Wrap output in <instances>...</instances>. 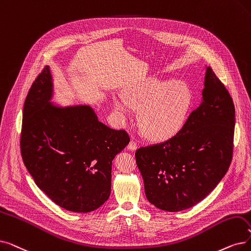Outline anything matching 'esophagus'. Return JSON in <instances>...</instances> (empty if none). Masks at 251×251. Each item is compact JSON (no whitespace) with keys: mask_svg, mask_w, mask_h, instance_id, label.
<instances>
[{"mask_svg":"<svg viewBox=\"0 0 251 251\" xmlns=\"http://www.w3.org/2000/svg\"><path fill=\"white\" fill-rule=\"evenodd\" d=\"M128 149L131 150V151H135L137 149V143L134 139L130 140V143L128 144Z\"/></svg>","mask_w":251,"mask_h":251,"instance_id":"obj_1","label":"esophagus"}]
</instances>
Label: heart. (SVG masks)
<instances>
[{
	"instance_id": "heart-1",
	"label": "heart",
	"mask_w": 251,
	"mask_h": 251,
	"mask_svg": "<svg viewBox=\"0 0 251 251\" xmlns=\"http://www.w3.org/2000/svg\"><path fill=\"white\" fill-rule=\"evenodd\" d=\"M125 99L114 100L116 111L127 119L132 107L139 108L138 124L151 139L165 140L182 127L192 104V92L181 81L166 82L150 78L128 87Z\"/></svg>"
}]
</instances>
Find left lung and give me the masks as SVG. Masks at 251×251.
<instances>
[{
  "instance_id": "left-lung-1",
  "label": "left lung",
  "mask_w": 251,
  "mask_h": 251,
  "mask_svg": "<svg viewBox=\"0 0 251 251\" xmlns=\"http://www.w3.org/2000/svg\"><path fill=\"white\" fill-rule=\"evenodd\" d=\"M203 97L179 131L135 151L148 200L176 212L202 201L225 176L233 158L235 106L225 84L207 68Z\"/></svg>"
}]
</instances>
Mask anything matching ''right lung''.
Returning a JSON list of instances; mask_svg holds the SVG:
<instances>
[{"label":"right lung","mask_w":251,"mask_h":251,"mask_svg":"<svg viewBox=\"0 0 251 251\" xmlns=\"http://www.w3.org/2000/svg\"><path fill=\"white\" fill-rule=\"evenodd\" d=\"M51 92L45 67L25 101L21 157L54 203L73 212L93 211L110 197L112 161L129 144V135L100 122L90 106H53Z\"/></svg>","instance_id":"add662e5"}]
</instances>
